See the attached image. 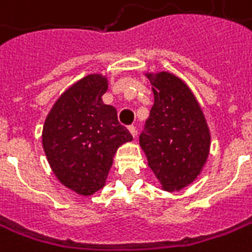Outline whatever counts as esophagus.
<instances>
[{
    "label": "esophagus",
    "instance_id": "obj_1",
    "mask_svg": "<svg viewBox=\"0 0 252 252\" xmlns=\"http://www.w3.org/2000/svg\"><path fill=\"white\" fill-rule=\"evenodd\" d=\"M128 129H129V132H131L132 136H136V128H135L134 126H128Z\"/></svg>",
    "mask_w": 252,
    "mask_h": 252
}]
</instances>
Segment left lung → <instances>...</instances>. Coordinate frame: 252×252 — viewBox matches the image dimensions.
I'll list each match as a JSON object with an SVG mask.
<instances>
[{"label": "left lung", "mask_w": 252, "mask_h": 252, "mask_svg": "<svg viewBox=\"0 0 252 252\" xmlns=\"http://www.w3.org/2000/svg\"><path fill=\"white\" fill-rule=\"evenodd\" d=\"M155 103L139 143L166 191L191 184L209 155L211 135L204 113L186 83L169 72L148 74Z\"/></svg>", "instance_id": "1"}]
</instances>
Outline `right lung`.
<instances>
[{"label": "right lung", "mask_w": 252, "mask_h": 252, "mask_svg": "<svg viewBox=\"0 0 252 252\" xmlns=\"http://www.w3.org/2000/svg\"><path fill=\"white\" fill-rule=\"evenodd\" d=\"M107 79L88 75L57 100L43 126V148L57 178L81 195L104 187L118 146L132 135L103 103Z\"/></svg>", "instance_id": "1"}]
</instances>
